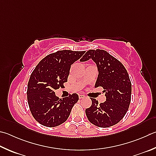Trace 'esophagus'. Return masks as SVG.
I'll use <instances>...</instances> for the list:
<instances>
[{"mask_svg":"<svg viewBox=\"0 0 156 156\" xmlns=\"http://www.w3.org/2000/svg\"><path fill=\"white\" fill-rule=\"evenodd\" d=\"M79 98L80 99H83V98H85V95H83V94H79Z\"/></svg>","mask_w":156,"mask_h":156,"instance_id":"1","label":"esophagus"}]
</instances>
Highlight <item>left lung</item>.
I'll return each mask as SVG.
<instances>
[{
	"mask_svg": "<svg viewBox=\"0 0 156 156\" xmlns=\"http://www.w3.org/2000/svg\"><path fill=\"white\" fill-rule=\"evenodd\" d=\"M92 58L98 66L99 74L95 87L104 88L106 101L99 104L90 98L92 104L85 110L90 123L98 127H109L118 123L126 115L131 101L132 84L125 67L104 50H89L80 61Z\"/></svg>",
	"mask_w": 156,
	"mask_h": 156,
	"instance_id": "1",
	"label": "left lung"
}]
</instances>
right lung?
<instances>
[{
  "label": "right lung",
  "instance_id": "1",
  "mask_svg": "<svg viewBox=\"0 0 156 156\" xmlns=\"http://www.w3.org/2000/svg\"><path fill=\"white\" fill-rule=\"evenodd\" d=\"M84 52L63 50L50 54L31 73L27 88L28 104L33 117L41 125L54 127L69 117L79 99L78 94L73 93L69 97L59 99L55 90L64 87L71 66Z\"/></svg>",
  "mask_w": 156,
  "mask_h": 156
}]
</instances>
